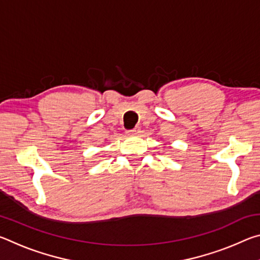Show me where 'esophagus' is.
<instances>
[{"label": "esophagus", "mask_w": 260, "mask_h": 260, "mask_svg": "<svg viewBox=\"0 0 260 260\" xmlns=\"http://www.w3.org/2000/svg\"><path fill=\"white\" fill-rule=\"evenodd\" d=\"M140 128L139 127H136V128H134V129H132V131H128L127 132V134L128 135H139V133H140Z\"/></svg>", "instance_id": "34e87169"}]
</instances>
